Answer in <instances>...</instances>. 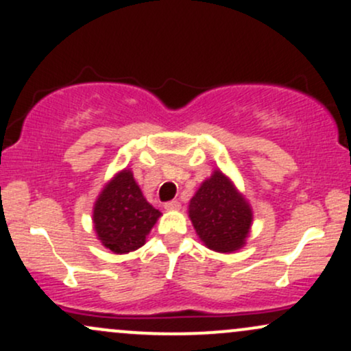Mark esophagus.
<instances>
[{
	"instance_id": "34e87169",
	"label": "esophagus",
	"mask_w": 351,
	"mask_h": 351,
	"mask_svg": "<svg viewBox=\"0 0 351 351\" xmlns=\"http://www.w3.org/2000/svg\"><path fill=\"white\" fill-rule=\"evenodd\" d=\"M178 208H180V203L176 199L165 203V209H168V211H171V209H178Z\"/></svg>"
}]
</instances>
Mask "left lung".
Segmentation results:
<instances>
[{
  "mask_svg": "<svg viewBox=\"0 0 351 351\" xmlns=\"http://www.w3.org/2000/svg\"><path fill=\"white\" fill-rule=\"evenodd\" d=\"M188 213L196 234L213 251L232 252L245 244L252 209L223 171H213L201 183Z\"/></svg>",
  "mask_w": 351,
  "mask_h": 351,
  "instance_id": "1",
  "label": "left lung"
}]
</instances>
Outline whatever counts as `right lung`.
<instances>
[{
  "instance_id": "obj_1",
  "label": "right lung",
  "mask_w": 351,
  "mask_h": 351,
  "mask_svg": "<svg viewBox=\"0 0 351 351\" xmlns=\"http://www.w3.org/2000/svg\"><path fill=\"white\" fill-rule=\"evenodd\" d=\"M162 216L143 198L130 170H122L100 191L94 204V229L100 243L115 254L142 247Z\"/></svg>"
}]
</instances>
